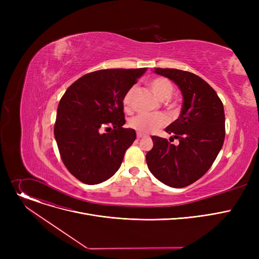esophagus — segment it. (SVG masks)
<instances>
[{
	"label": "esophagus",
	"instance_id": "1",
	"mask_svg": "<svg viewBox=\"0 0 259 259\" xmlns=\"http://www.w3.org/2000/svg\"><path fill=\"white\" fill-rule=\"evenodd\" d=\"M146 137V135L145 134H143V133H138V139H142V138H145Z\"/></svg>",
	"mask_w": 259,
	"mask_h": 259
}]
</instances>
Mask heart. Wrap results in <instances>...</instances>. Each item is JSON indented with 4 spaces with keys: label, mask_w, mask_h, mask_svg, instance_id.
<instances>
[{
    "label": "heart",
    "mask_w": 259,
    "mask_h": 259,
    "mask_svg": "<svg viewBox=\"0 0 259 259\" xmlns=\"http://www.w3.org/2000/svg\"><path fill=\"white\" fill-rule=\"evenodd\" d=\"M148 86L153 92L155 97L160 101H166L171 98L173 93V85L171 81L162 76H157L148 81ZM135 92V88H131L125 94L122 99V105L126 111L132 110V99ZM130 127L140 133H151L161 128L166 124V118L161 114H139L130 119Z\"/></svg>",
    "instance_id": "1"
}]
</instances>
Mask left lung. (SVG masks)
I'll use <instances>...</instances> for the list:
<instances>
[{"mask_svg": "<svg viewBox=\"0 0 259 259\" xmlns=\"http://www.w3.org/2000/svg\"><path fill=\"white\" fill-rule=\"evenodd\" d=\"M154 72L173 80L184 101L179 118L165 129L180 144L151 137L147 165L159 182L184 188L205 175L221 151L226 134L224 105L207 81L192 72L170 68H155Z\"/></svg>", "mask_w": 259, "mask_h": 259, "instance_id": "left-lung-1", "label": "left lung"}]
</instances>
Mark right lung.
<instances>
[{
    "mask_svg": "<svg viewBox=\"0 0 259 259\" xmlns=\"http://www.w3.org/2000/svg\"><path fill=\"white\" fill-rule=\"evenodd\" d=\"M146 70L93 71L64 93L54 138L64 165L81 183H103L119 169L126 150L137 139L133 129L122 128L126 122L122 99Z\"/></svg>",
    "mask_w": 259,
    "mask_h": 259,
    "instance_id": "obj_1",
    "label": "right lung"
}]
</instances>
